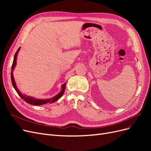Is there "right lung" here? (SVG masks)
<instances>
[{"label":"right lung","instance_id":"obj_1","mask_svg":"<svg viewBox=\"0 0 151 151\" xmlns=\"http://www.w3.org/2000/svg\"><path fill=\"white\" fill-rule=\"evenodd\" d=\"M19 50H20V47L17 49V52L15 53L14 57L13 63H12V69H11V74L12 86L14 87V89L16 91L17 94H19V96L26 103H28L32 105H35V106H40V105H42V104H47V103H52L57 101L59 98H60L62 96L63 93H64L65 89V85H66L65 83L62 85L61 91H60V93L55 96H53L51 98H48V99H39V98L33 97V96H27L26 94L22 93L21 91L18 89L17 87L16 86V84L14 78V76H13V71H14V68L16 65L17 57L18 55V52H19Z\"/></svg>","mask_w":151,"mask_h":151}]
</instances>
